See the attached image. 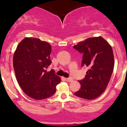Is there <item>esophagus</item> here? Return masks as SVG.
Returning a JSON list of instances; mask_svg holds the SVG:
<instances>
[{"label":"esophagus","mask_w":127,"mask_h":127,"mask_svg":"<svg viewBox=\"0 0 127 127\" xmlns=\"http://www.w3.org/2000/svg\"><path fill=\"white\" fill-rule=\"evenodd\" d=\"M65 79H66V81L67 82H72V81H73V79L71 78H65Z\"/></svg>","instance_id":"34e87169"}]
</instances>
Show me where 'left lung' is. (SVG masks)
Returning a JSON list of instances; mask_svg holds the SVG:
<instances>
[{"instance_id":"8db88e82","label":"left lung","mask_w":127,"mask_h":127,"mask_svg":"<svg viewBox=\"0 0 127 127\" xmlns=\"http://www.w3.org/2000/svg\"><path fill=\"white\" fill-rule=\"evenodd\" d=\"M83 54L81 66L89 70L81 88L74 94L88 100L95 99L105 91L114 69V55L111 45L101 36L90 37L73 46Z\"/></svg>"}]
</instances>
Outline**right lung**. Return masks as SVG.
<instances>
[{"label": "right lung", "mask_w": 127, "mask_h": 127, "mask_svg": "<svg viewBox=\"0 0 127 127\" xmlns=\"http://www.w3.org/2000/svg\"><path fill=\"white\" fill-rule=\"evenodd\" d=\"M51 46L46 41L25 37L18 44L13 57V67L20 87L25 94L35 100L51 96L61 81L54 70L46 69L52 63Z\"/></svg>", "instance_id": "right-lung-1"}]
</instances>
